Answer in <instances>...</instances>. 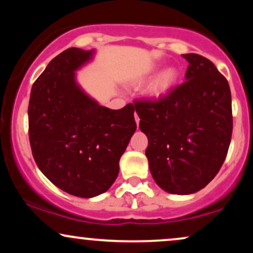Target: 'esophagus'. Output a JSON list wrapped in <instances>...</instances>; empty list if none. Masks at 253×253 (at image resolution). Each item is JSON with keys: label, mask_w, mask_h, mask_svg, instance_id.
Here are the masks:
<instances>
[{"label": "esophagus", "mask_w": 253, "mask_h": 253, "mask_svg": "<svg viewBox=\"0 0 253 253\" xmlns=\"http://www.w3.org/2000/svg\"><path fill=\"white\" fill-rule=\"evenodd\" d=\"M134 118H135V123H136V125H139V121H140V119H139L138 114H134Z\"/></svg>", "instance_id": "obj_1"}]
</instances>
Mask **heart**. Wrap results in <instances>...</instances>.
<instances>
[{
  "label": "heart",
  "instance_id": "1",
  "mask_svg": "<svg viewBox=\"0 0 253 253\" xmlns=\"http://www.w3.org/2000/svg\"><path fill=\"white\" fill-rule=\"evenodd\" d=\"M177 80H178V72H177L176 69H167V70H164L156 78L155 82L150 86V95L155 98L163 97L164 95H167L172 89V86L176 84Z\"/></svg>",
  "mask_w": 253,
  "mask_h": 253
}]
</instances>
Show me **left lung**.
Instances as JSON below:
<instances>
[{
  "label": "left lung",
  "instance_id": "8db88e82",
  "mask_svg": "<svg viewBox=\"0 0 253 253\" xmlns=\"http://www.w3.org/2000/svg\"><path fill=\"white\" fill-rule=\"evenodd\" d=\"M183 57L189 63L184 82L158 100L134 102L153 179L178 195L201 190L216 176L233 129L227 80L207 58Z\"/></svg>",
  "mask_w": 253,
  "mask_h": 253
}]
</instances>
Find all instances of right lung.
<instances>
[{
    "label": "right lung",
    "mask_w": 253,
    "mask_h": 253,
    "mask_svg": "<svg viewBox=\"0 0 253 253\" xmlns=\"http://www.w3.org/2000/svg\"><path fill=\"white\" fill-rule=\"evenodd\" d=\"M94 51L71 47L48 63L32 86L28 135L34 161L58 188L94 197L112 187L136 129L134 106H100L77 85L75 71Z\"/></svg>",
    "instance_id": "right-lung-1"
}]
</instances>
